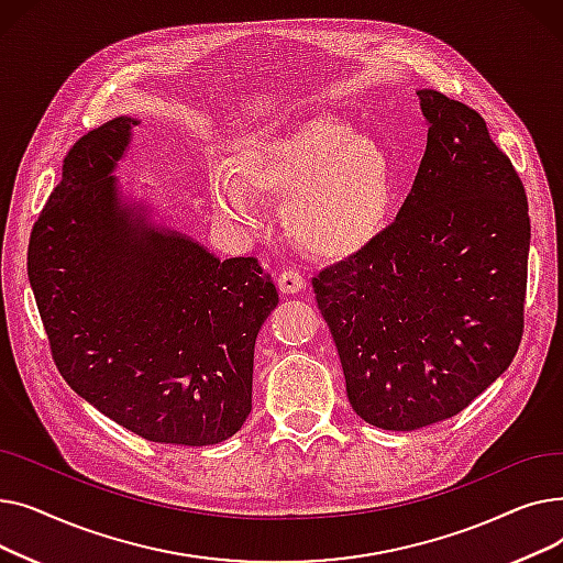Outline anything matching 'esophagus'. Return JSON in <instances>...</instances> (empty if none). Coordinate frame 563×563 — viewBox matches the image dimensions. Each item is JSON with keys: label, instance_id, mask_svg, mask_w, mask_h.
<instances>
[{"label": "esophagus", "instance_id": "esophagus-1", "mask_svg": "<svg viewBox=\"0 0 563 563\" xmlns=\"http://www.w3.org/2000/svg\"><path fill=\"white\" fill-rule=\"evenodd\" d=\"M303 287H306V278L297 269H287L278 276V289L283 294H299Z\"/></svg>", "mask_w": 563, "mask_h": 563}]
</instances>
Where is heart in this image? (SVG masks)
<instances>
[{"instance_id":"heart-1","label":"heart","mask_w":563,"mask_h":563,"mask_svg":"<svg viewBox=\"0 0 563 563\" xmlns=\"http://www.w3.org/2000/svg\"><path fill=\"white\" fill-rule=\"evenodd\" d=\"M214 210L236 223L255 219L257 198H285V223L314 255L346 260L386 223L390 164L380 145L331 118H308L276 134L244 136L232 170L207 180Z\"/></svg>"}]
</instances>
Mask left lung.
Returning <instances> with one entry per match:
<instances>
[{"mask_svg": "<svg viewBox=\"0 0 563 563\" xmlns=\"http://www.w3.org/2000/svg\"><path fill=\"white\" fill-rule=\"evenodd\" d=\"M418 98L427 151L395 223L312 278L349 404L388 431L454 418L511 365L525 323L520 177L475 109Z\"/></svg>", "mask_w": 563, "mask_h": 563, "instance_id": "8db88e82", "label": "left lung"}]
</instances>
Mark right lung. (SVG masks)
<instances>
[{
	"label": "right lung",
	"mask_w": 563,
	"mask_h": 563,
	"mask_svg": "<svg viewBox=\"0 0 563 563\" xmlns=\"http://www.w3.org/2000/svg\"><path fill=\"white\" fill-rule=\"evenodd\" d=\"M136 118L84 134L34 223L26 274L68 386L164 445H217L251 412L253 351L278 306L255 257L219 260L123 196Z\"/></svg>",
	"instance_id": "1"
}]
</instances>
